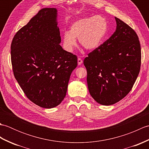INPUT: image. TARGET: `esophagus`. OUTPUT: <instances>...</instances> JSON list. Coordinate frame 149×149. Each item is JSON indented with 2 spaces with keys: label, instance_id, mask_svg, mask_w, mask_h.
<instances>
[{
  "label": "esophagus",
  "instance_id": "34e87169",
  "mask_svg": "<svg viewBox=\"0 0 149 149\" xmlns=\"http://www.w3.org/2000/svg\"><path fill=\"white\" fill-rule=\"evenodd\" d=\"M77 63L79 65H81L82 63H83V60H82L80 58H78L77 59Z\"/></svg>",
  "mask_w": 149,
  "mask_h": 149
}]
</instances>
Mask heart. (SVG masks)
Here are the masks:
<instances>
[{
	"label": "heart",
	"instance_id": "b5f03b06",
	"mask_svg": "<svg viewBox=\"0 0 149 149\" xmlns=\"http://www.w3.org/2000/svg\"><path fill=\"white\" fill-rule=\"evenodd\" d=\"M108 24L102 16L96 15L79 19L74 22L63 36V47L72 52L78 38L80 45L87 50H94L102 42L107 33Z\"/></svg>",
	"mask_w": 149,
	"mask_h": 149
}]
</instances>
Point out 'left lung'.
I'll return each mask as SVG.
<instances>
[{"mask_svg": "<svg viewBox=\"0 0 149 149\" xmlns=\"http://www.w3.org/2000/svg\"><path fill=\"white\" fill-rule=\"evenodd\" d=\"M116 29L84 59L89 92L102 105L118 102L129 93L141 66V46L135 31L115 17Z\"/></svg>", "mask_w": 149, "mask_h": 149, "instance_id": "1", "label": "left lung"}]
</instances>
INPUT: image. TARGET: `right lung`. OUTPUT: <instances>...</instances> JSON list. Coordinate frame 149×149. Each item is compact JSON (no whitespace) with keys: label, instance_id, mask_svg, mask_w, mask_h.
Wrapping results in <instances>:
<instances>
[{"label":"right lung","instance_id":"add662e5","mask_svg":"<svg viewBox=\"0 0 149 149\" xmlns=\"http://www.w3.org/2000/svg\"><path fill=\"white\" fill-rule=\"evenodd\" d=\"M57 9L43 8L18 31L11 45L16 80L31 102L52 108L66 96L77 57L63 50L57 26Z\"/></svg>","mask_w":149,"mask_h":149}]
</instances>
